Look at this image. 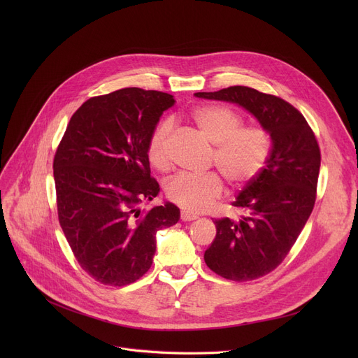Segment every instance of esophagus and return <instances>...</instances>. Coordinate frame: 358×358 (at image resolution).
<instances>
[{"label": "esophagus", "instance_id": "1", "mask_svg": "<svg viewBox=\"0 0 358 358\" xmlns=\"http://www.w3.org/2000/svg\"><path fill=\"white\" fill-rule=\"evenodd\" d=\"M199 216L196 213H192V212H187V210H182L181 212V220L182 222H190V220H196Z\"/></svg>", "mask_w": 358, "mask_h": 358}]
</instances>
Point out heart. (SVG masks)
Masks as SVG:
<instances>
[{"label": "heart", "mask_w": 358, "mask_h": 358, "mask_svg": "<svg viewBox=\"0 0 358 358\" xmlns=\"http://www.w3.org/2000/svg\"><path fill=\"white\" fill-rule=\"evenodd\" d=\"M192 120L200 134L213 145L212 162L235 189L250 184L266 166L271 146L266 127L243 124L239 113L224 106L196 108L192 113ZM171 130L173 120L162 119L148 136L146 155L157 169H166L169 164L168 141ZM222 193L223 182L216 173L177 174L165 184V194L169 201L196 213L208 210Z\"/></svg>", "instance_id": "b5f03b06"}]
</instances>
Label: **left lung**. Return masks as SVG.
<instances>
[{
  "mask_svg": "<svg viewBox=\"0 0 358 358\" xmlns=\"http://www.w3.org/2000/svg\"><path fill=\"white\" fill-rule=\"evenodd\" d=\"M194 96L236 103L270 134L267 165L232 201L242 215L216 219V238L204 252L223 278H259L283 262L313 210L321 149L302 113L277 96L242 85Z\"/></svg>",
  "mask_w": 358,
  "mask_h": 358,
  "instance_id": "8db88e82",
  "label": "left lung"
}]
</instances>
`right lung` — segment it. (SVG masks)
Listing matches in <instances>:
<instances>
[{"mask_svg":"<svg viewBox=\"0 0 358 358\" xmlns=\"http://www.w3.org/2000/svg\"><path fill=\"white\" fill-rule=\"evenodd\" d=\"M171 94L123 88L73 113L53 158L58 219L81 268L106 286L135 283L152 266L155 235L180 219L173 203L142 210L159 193L146 143Z\"/></svg>","mask_w":358,"mask_h":358,"instance_id":"right-lung-1","label":"right lung"}]
</instances>
